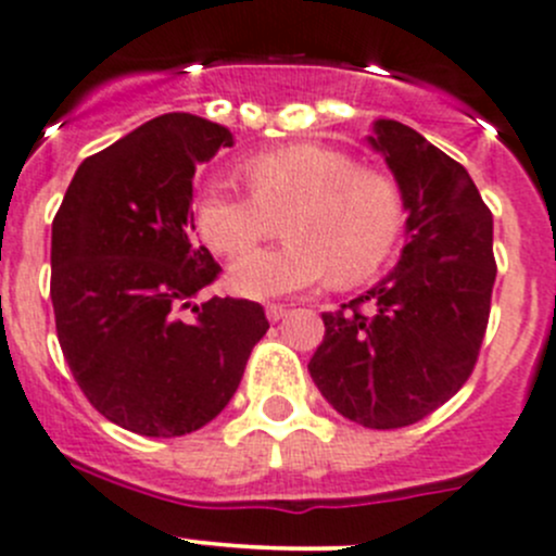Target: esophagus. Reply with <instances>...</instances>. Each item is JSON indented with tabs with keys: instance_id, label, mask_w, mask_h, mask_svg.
I'll return each mask as SVG.
<instances>
[{
	"instance_id": "esophagus-1",
	"label": "esophagus",
	"mask_w": 556,
	"mask_h": 556,
	"mask_svg": "<svg viewBox=\"0 0 556 556\" xmlns=\"http://www.w3.org/2000/svg\"><path fill=\"white\" fill-rule=\"evenodd\" d=\"M285 315H288V309H285L282 304H268V306H266V317H268V320H271V323H279Z\"/></svg>"
}]
</instances>
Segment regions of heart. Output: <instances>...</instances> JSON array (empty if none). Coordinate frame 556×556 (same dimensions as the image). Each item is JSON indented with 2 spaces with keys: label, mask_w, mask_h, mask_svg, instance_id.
<instances>
[{
  "label": "heart",
  "mask_w": 556,
  "mask_h": 556,
  "mask_svg": "<svg viewBox=\"0 0 556 556\" xmlns=\"http://www.w3.org/2000/svg\"><path fill=\"white\" fill-rule=\"evenodd\" d=\"M252 195L212 181L195 203V225L214 252L236 255L285 223L288 244L252 250L228 268V285L247 299H274L371 277L396 247L402 192L377 170L326 143H290L241 163Z\"/></svg>",
  "instance_id": "b5f03b06"
}]
</instances>
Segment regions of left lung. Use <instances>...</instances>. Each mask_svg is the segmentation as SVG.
<instances>
[{
	"instance_id": "8db88e82",
	"label": "left lung",
	"mask_w": 556,
	"mask_h": 556,
	"mask_svg": "<svg viewBox=\"0 0 556 556\" xmlns=\"http://www.w3.org/2000/svg\"><path fill=\"white\" fill-rule=\"evenodd\" d=\"M407 212L404 247L375 288L326 312L309 375L339 415L369 429L421 421L467 382L497 277L492 212L456 160L393 118H377Z\"/></svg>"
}]
</instances>
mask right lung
Returning <instances> with one entry per match:
<instances>
[{"instance_id":"obj_1","label":"right lung","mask_w":556,"mask_h":556,"mask_svg":"<svg viewBox=\"0 0 556 556\" xmlns=\"http://www.w3.org/2000/svg\"><path fill=\"white\" fill-rule=\"evenodd\" d=\"M233 147L223 124L165 113L84 160L51 233V301L70 371L91 407L143 438H181L230 402L266 312L195 304L217 279L192 239V176Z\"/></svg>"}]
</instances>
